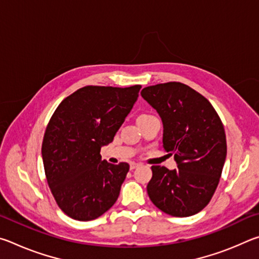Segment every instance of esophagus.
I'll return each mask as SVG.
<instances>
[{
    "mask_svg": "<svg viewBox=\"0 0 259 259\" xmlns=\"http://www.w3.org/2000/svg\"><path fill=\"white\" fill-rule=\"evenodd\" d=\"M137 166H139L138 163H136V162H131V163H130V170H134V169L137 168Z\"/></svg>",
    "mask_w": 259,
    "mask_h": 259,
    "instance_id": "1",
    "label": "esophagus"
}]
</instances>
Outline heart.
I'll use <instances>...</instances> for the list:
<instances>
[{
    "mask_svg": "<svg viewBox=\"0 0 259 259\" xmlns=\"http://www.w3.org/2000/svg\"><path fill=\"white\" fill-rule=\"evenodd\" d=\"M140 116H144V115H140Z\"/></svg>",
    "mask_w": 259,
    "mask_h": 259,
    "instance_id": "1",
    "label": "heart"
}]
</instances>
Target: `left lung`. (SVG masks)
Here are the masks:
<instances>
[{
    "label": "left lung",
    "instance_id": "left-lung-1",
    "mask_svg": "<svg viewBox=\"0 0 259 259\" xmlns=\"http://www.w3.org/2000/svg\"><path fill=\"white\" fill-rule=\"evenodd\" d=\"M140 95L160 115L163 148L177 163L174 170L152 165L147 194L165 213L193 216L210 202L222 176L224 126L209 100L181 82L144 88Z\"/></svg>",
    "mask_w": 259,
    "mask_h": 259
}]
</instances>
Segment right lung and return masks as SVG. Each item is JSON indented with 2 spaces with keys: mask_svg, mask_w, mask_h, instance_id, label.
Instances as JSON below:
<instances>
[{
  "mask_svg": "<svg viewBox=\"0 0 259 259\" xmlns=\"http://www.w3.org/2000/svg\"><path fill=\"white\" fill-rule=\"evenodd\" d=\"M140 88H81L51 116L42 143L43 165L57 204L71 218L93 221L119 198L129 164L102 160L100 148L113 142Z\"/></svg>",
  "mask_w": 259,
  "mask_h": 259,
  "instance_id": "1",
  "label": "right lung"
}]
</instances>
